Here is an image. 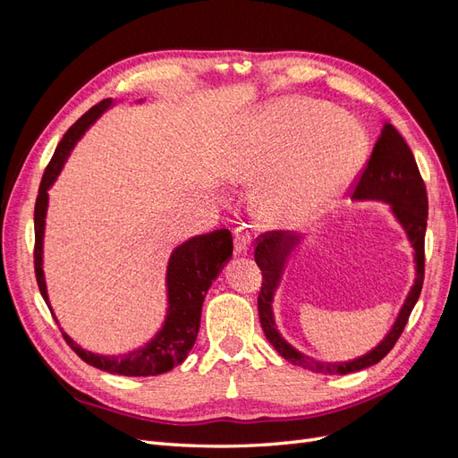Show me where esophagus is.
<instances>
[{"label":"esophagus","mask_w":458,"mask_h":458,"mask_svg":"<svg viewBox=\"0 0 458 458\" xmlns=\"http://www.w3.org/2000/svg\"><path fill=\"white\" fill-rule=\"evenodd\" d=\"M248 248H250V233L246 227H237L234 229V250L237 254H246Z\"/></svg>","instance_id":"1"}]
</instances>
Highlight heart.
I'll return each instance as SVG.
<instances>
[{"label":"heart","mask_w":458,"mask_h":458,"mask_svg":"<svg viewBox=\"0 0 458 458\" xmlns=\"http://www.w3.org/2000/svg\"><path fill=\"white\" fill-rule=\"evenodd\" d=\"M367 137L335 108L301 99L269 103L244 123L231 177L263 183L258 208L267 224L303 227L327 214L363 160Z\"/></svg>","instance_id":"b5f03b06"}]
</instances>
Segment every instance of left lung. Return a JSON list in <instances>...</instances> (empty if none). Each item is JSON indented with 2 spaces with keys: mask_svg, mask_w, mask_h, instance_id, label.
<instances>
[{
  "mask_svg": "<svg viewBox=\"0 0 458 458\" xmlns=\"http://www.w3.org/2000/svg\"><path fill=\"white\" fill-rule=\"evenodd\" d=\"M353 199L382 200L390 204L395 219L407 233V239L414 250V263H417V267H414L417 269L414 284L403 303V308H401L395 318L392 330L387 332L386 338L377 345V348L370 350L363 357H357L353 361L344 363L317 361V359L303 355L301 352L293 348V345L281 336V332L276 330L273 317V296L276 286L281 283V275L288 256L293 254V250L301 241L300 234L290 231H267L258 237V246L254 252V259L263 279L258 296V311L261 328L266 332V338L288 363L317 374H350L382 361V359L392 352L395 342L401 336V332H403L414 303L419 301L424 283V237L428 219L426 187L409 145L392 123L384 122L378 141L372 148V155L361 175H359L357 183L353 185Z\"/></svg>",
  "mask_w": 458,
  "mask_h": 458,
  "instance_id": "left-lung-1",
  "label": "left lung"
}]
</instances>
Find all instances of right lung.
I'll list each match as a JSON object with an SVG mask.
<instances>
[{
    "mask_svg": "<svg viewBox=\"0 0 458 458\" xmlns=\"http://www.w3.org/2000/svg\"><path fill=\"white\" fill-rule=\"evenodd\" d=\"M110 105H113V99L97 103L68 128L61 143L53 152V158L47 164L44 177H41L34 208V269L39 293L44 296L47 306L49 298L44 279V267H41L44 266V229L49 200L47 191L61 174L76 141ZM231 254L233 237L229 229H217L212 233L199 234V237H192L175 248L168 261V275H165V286H168V315H165V321L157 332V336L145 344L143 348L118 357L97 355L81 350L71 336L63 332L66 344L78 353L81 361L110 374H122V377H157V374L172 370L174 367L185 361L192 345H195L200 328L204 296L208 288L216 281L219 271L224 269V263L229 261Z\"/></svg>",
    "mask_w": 458,
    "mask_h": 458,
    "instance_id": "right-lung-1",
    "label": "right lung"
}]
</instances>
